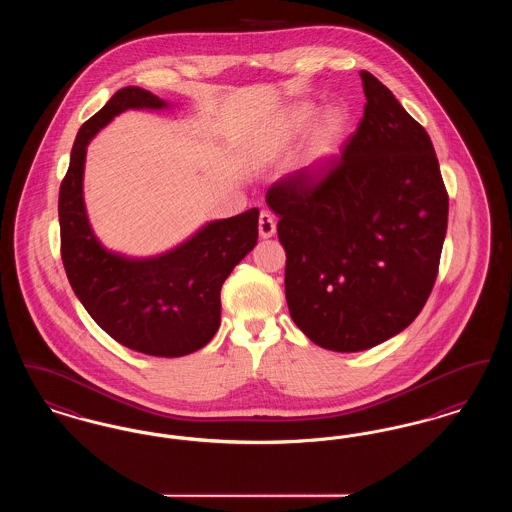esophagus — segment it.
<instances>
[{
  "label": "esophagus",
  "mask_w": 512,
  "mask_h": 512,
  "mask_svg": "<svg viewBox=\"0 0 512 512\" xmlns=\"http://www.w3.org/2000/svg\"><path fill=\"white\" fill-rule=\"evenodd\" d=\"M259 234H261L263 240H268L276 234V220L267 211H263L259 215Z\"/></svg>",
  "instance_id": "1"
}]
</instances>
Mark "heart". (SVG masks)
Masks as SVG:
<instances>
[{"instance_id":"1","label":"heart","mask_w":512,"mask_h":512,"mask_svg":"<svg viewBox=\"0 0 512 512\" xmlns=\"http://www.w3.org/2000/svg\"><path fill=\"white\" fill-rule=\"evenodd\" d=\"M349 124V113L341 105H328L318 113L315 101L299 99L280 113L272 146H290L309 129L297 159V169L303 176L311 178L324 171L340 155Z\"/></svg>"}]
</instances>
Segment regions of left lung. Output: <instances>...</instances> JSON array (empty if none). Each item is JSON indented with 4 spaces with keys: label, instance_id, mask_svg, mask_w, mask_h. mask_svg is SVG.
<instances>
[{
    "label": "left lung",
    "instance_id": "1",
    "mask_svg": "<svg viewBox=\"0 0 512 512\" xmlns=\"http://www.w3.org/2000/svg\"><path fill=\"white\" fill-rule=\"evenodd\" d=\"M365 115L322 180L267 194L286 249L293 322L320 347L355 353L403 332L438 276L449 197L428 132L361 71Z\"/></svg>",
    "mask_w": 512,
    "mask_h": 512
}]
</instances>
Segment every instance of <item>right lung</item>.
<instances>
[{"label":"right lung","mask_w":512,"mask_h":512,"mask_svg":"<svg viewBox=\"0 0 512 512\" xmlns=\"http://www.w3.org/2000/svg\"><path fill=\"white\" fill-rule=\"evenodd\" d=\"M144 88L126 86L76 134L59 190L61 257L76 297L113 340L153 357H184L213 340L220 288L257 245L259 209L203 224L186 242L153 257H128L101 244L84 203L86 149L128 109H169Z\"/></svg>","instance_id":"add662e5"}]
</instances>
